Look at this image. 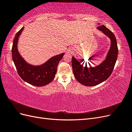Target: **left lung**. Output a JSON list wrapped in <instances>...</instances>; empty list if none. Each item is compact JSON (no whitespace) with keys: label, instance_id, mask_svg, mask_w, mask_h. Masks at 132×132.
Wrapping results in <instances>:
<instances>
[{"label":"left lung","instance_id":"8db88e82","mask_svg":"<svg viewBox=\"0 0 132 132\" xmlns=\"http://www.w3.org/2000/svg\"><path fill=\"white\" fill-rule=\"evenodd\" d=\"M97 29L111 39V46L105 59L95 67H84L72 57L71 65L74 75L77 80L82 85L87 86L97 85L109 78L112 73L118 55V47L116 38L113 32L104 25Z\"/></svg>","mask_w":132,"mask_h":132}]
</instances>
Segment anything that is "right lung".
Masks as SVG:
<instances>
[{
    "label": "right lung",
    "mask_w": 132,
    "mask_h": 132,
    "mask_svg": "<svg viewBox=\"0 0 132 132\" xmlns=\"http://www.w3.org/2000/svg\"><path fill=\"white\" fill-rule=\"evenodd\" d=\"M23 28L16 34L12 47V58L20 77L30 84L41 87L50 84L55 78L58 64L64 53L51 57L45 63L34 65L28 63L19 53L18 49L19 38Z\"/></svg>",
    "instance_id": "obj_1"
}]
</instances>
